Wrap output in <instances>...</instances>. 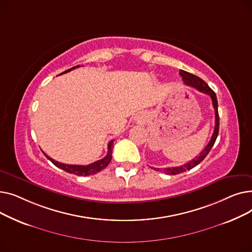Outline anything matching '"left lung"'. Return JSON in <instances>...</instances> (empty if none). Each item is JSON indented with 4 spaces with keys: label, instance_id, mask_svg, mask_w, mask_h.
Instances as JSON below:
<instances>
[{
    "label": "left lung",
    "instance_id": "obj_1",
    "mask_svg": "<svg viewBox=\"0 0 252 252\" xmlns=\"http://www.w3.org/2000/svg\"><path fill=\"white\" fill-rule=\"evenodd\" d=\"M180 75L182 76L184 83L188 85V86H191L195 89H197L198 91H200L202 93H204V94H207L210 96L211 98V101H213V106L215 108V115H216V126H215V130H214V134L213 136H211V139L209 141V143L207 144V146L199 153V155H197L195 158H193L192 160H190L188 163L184 164V165H181V166H176V167H166V168H163V173L166 174V175H169V176H174V175H179V174H182L184 173V171L186 170H189L193 167H195L196 165L199 164L204 158L206 157V155L209 153V151L211 150V148H213V146L215 145V142L218 138V135H219V128H220V116H219V111H218V100H217V96H216V93L211 90L208 85L203 81V79H201L200 77H198L190 72H187L185 70H180ZM155 170H160L159 168H154Z\"/></svg>",
    "mask_w": 252,
    "mask_h": 252
}]
</instances>
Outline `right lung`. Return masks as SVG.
Returning a JSON list of instances; mask_svg holds the SVG:
<instances>
[{
  "label": "right lung",
  "instance_id": "add662e5",
  "mask_svg": "<svg viewBox=\"0 0 252 252\" xmlns=\"http://www.w3.org/2000/svg\"><path fill=\"white\" fill-rule=\"evenodd\" d=\"M76 67H79V65H76L74 66V67L72 68H69L66 71L60 73V74H63L65 72H68V71H71L72 69L76 68ZM108 152H107V155H106L104 158H102V159L100 160H97L95 162H93L91 164H88V165H75V164H65V163H61L59 161H56L53 159V158L49 157L45 152H43L45 154V156L48 158V159L54 164L56 165L57 167L65 170L66 173H69V174H73V175H76V176H90V175H95L97 173H99V171H101L102 169H104L106 166H107L109 164V162L111 161V158H112V149H113V140H111L109 143H108Z\"/></svg>",
  "mask_w": 252,
  "mask_h": 252
}]
</instances>
